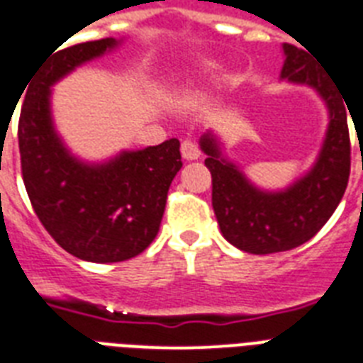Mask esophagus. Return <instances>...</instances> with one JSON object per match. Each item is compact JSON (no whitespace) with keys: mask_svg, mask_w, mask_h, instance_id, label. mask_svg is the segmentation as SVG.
Returning a JSON list of instances; mask_svg holds the SVG:
<instances>
[{"mask_svg":"<svg viewBox=\"0 0 363 363\" xmlns=\"http://www.w3.org/2000/svg\"><path fill=\"white\" fill-rule=\"evenodd\" d=\"M182 157H184L185 161H195V159L201 157V150L196 147L195 142L184 140V142H182Z\"/></svg>","mask_w":363,"mask_h":363,"instance_id":"obj_1","label":"esophagus"}]
</instances>
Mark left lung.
<instances>
[{
    "mask_svg": "<svg viewBox=\"0 0 363 363\" xmlns=\"http://www.w3.org/2000/svg\"><path fill=\"white\" fill-rule=\"evenodd\" d=\"M280 79L307 85L328 106L330 123L313 168L286 189L255 187L240 168L221 153L212 132L201 138L204 164L212 174V206L221 235L248 254H277L297 248L325 225L339 206L350 174L347 108L308 52L284 43Z\"/></svg>",
    "mask_w": 363,
    "mask_h": 363,
    "instance_id": "left-lung-1",
    "label": "left lung"
}]
</instances>
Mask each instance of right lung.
Instances as JSON below:
<instances>
[{
    "mask_svg": "<svg viewBox=\"0 0 363 363\" xmlns=\"http://www.w3.org/2000/svg\"><path fill=\"white\" fill-rule=\"evenodd\" d=\"M119 43L106 38L56 47L33 67L21 94L18 150L30 202L62 248L92 263L130 259L153 242L168 187L182 168L176 138L145 150L121 151L109 161L85 162L58 136L50 86Z\"/></svg>",
    "mask_w": 363,
    "mask_h": 363,
    "instance_id": "obj_1",
    "label": "right lung"
}]
</instances>
